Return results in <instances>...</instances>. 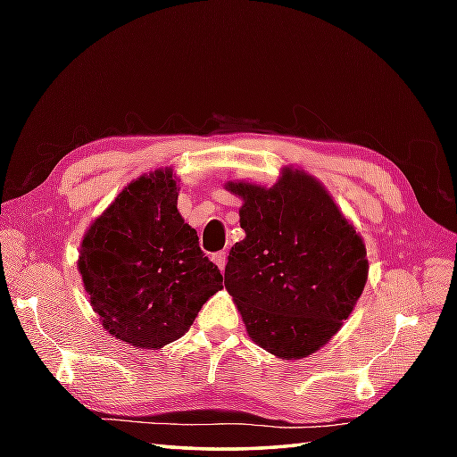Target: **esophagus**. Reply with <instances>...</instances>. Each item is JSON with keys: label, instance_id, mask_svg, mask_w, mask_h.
<instances>
[{"label": "esophagus", "instance_id": "esophagus-1", "mask_svg": "<svg viewBox=\"0 0 457 457\" xmlns=\"http://www.w3.org/2000/svg\"><path fill=\"white\" fill-rule=\"evenodd\" d=\"M212 261L220 267V270H223V269H226V263H228V255L223 253V251H220V253L212 255Z\"/></svg>", "mask_w": 457, "mask_h": 457}]
</instances>
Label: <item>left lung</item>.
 Here are the masks:
<instances>
[{"label":"left lung","instance_id":"left-lung-1","mask_svg":"<svg viewBox=\"0 0 457 457\" xmlns=\"http://www.w3.org/2000/svg\"><path fill=\"white\" fill-rule=\"evenodd\" d=\"M228 187L244 198L245 239L229 251L223 285L249 337L280 359L314 353L363 293V239L306 172L287 169L270 188Z\"/></svg>","mask_w":457,"mask_h":457}]
</instances>
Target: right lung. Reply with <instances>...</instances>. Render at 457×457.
<instances>
[{
	"instance_id": "add662e5",
	"label": "right lung",
	"mask_w": 457,
	"mask_h": 457,
	"mask_svg": "<svg viewBox=\"0 0 457 457\" xmlns=\"http://www.w3.org/2000/svg\"><path fill=\"white\" fill-rule=\"evenodd\" d=\"M172 170L133 180L86 231L79 270L104 328L141 349L184 336L221 273L177 210Z\"/></svg>"
}]
</instances>
